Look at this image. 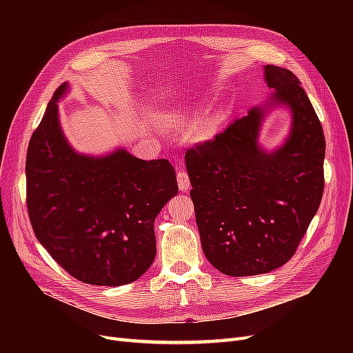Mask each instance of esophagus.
Returning a JSON list of instances; mask_svg holds the SVG:
<instances>
[{"mask_svg":"<svg viewBox=\"0 0 353 353\" xmlns=\"http://www.w3.org/2000/svg\"><path fill=\"white\" fill-rule=\"evenodd\" d=\"M177 183H179L180 192H186L190 189V179H189V174L184 170L177 172Z\"/></svg>","mask_w":353,"mask_h":353,"instance_id":"1","label":"esophagus"}]
</instances>
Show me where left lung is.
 Masks as SVG:
<instances>
[{
  "label": "left lung",
  "mask_w": 353,
  "mask_h": 353,
  "mask_svg": "<svg viewBox=\"0 0 353 353\" xmlns=\"http://www.w3.org/2000/svg\"><path fill=\"white\" fill-rule=\"evenodd\" d=\"M273 104L292 111L286 143L257 144L266 110L252 108L212 140L186 152L190 197L208 261L229 276H254L285 265L298 249L325 188V136L299 79L265 67Z\"/></svg>",
  "instance_id": "1"
}]
</instances>
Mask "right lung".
Masks as SVG:
<instances>
[{"mask_svg":"<svg viewBox=\"0 0 353 353\" xmlns=\"http://www.w3.org/2000/svg\"><path fill=\"white\" fill-rule=\"evenodd\" d=\"M54 91L31 136L27 209L39 242L77 281L121 286L137 281L156 257L154 220L179 192L165 159L145 161L123 148L104 157L77 154L63 136Z\"/></svg>","mask_w":353,"mask_h":353,"instance_id":"1","label":"right lung"}]
</instances>
